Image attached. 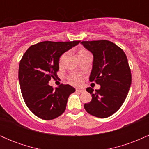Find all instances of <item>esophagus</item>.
<instances>
[{
	"mask_svg": "<svg viewBox=\"0 0 149 149\" xmlns=\"http://www.w3.org/2000/svg\"><path fill=\"white\" fill-rule=\"evenodd\" d=\"M76 91L78 92H83L85 91V90H84V89H79V88H78V89H76Z\"/></svg>",
	"mask_w": 149,
	"mask_h": 149,
	"instance_id": "34e87169",
	"label": "esophagus"
}]
</instances>
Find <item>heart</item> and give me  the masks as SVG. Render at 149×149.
I'll list each match as a JSON object with an SVG mask.
<instances>
[{
    "label": "heart",
    "instance_id": "obj_1",
    "mask_svg": "<svg viewBox=\"0 0 149 149\" xmlns=\"http://www.w3.org/2000/svg\"><path fill=\"white\" fill-rule=\"evenodd\" d=\"M87 52L86 50H84V49H81L78 52V54L79 53H82V52ZM68 79H69V82L73 85H79L82 82V79H81V76L78 74H76V73H73V74L70 75V76L68 77Z\"/></svg>",
    "mask_w": 149,
    "mask_h": 149
}]
</instances>
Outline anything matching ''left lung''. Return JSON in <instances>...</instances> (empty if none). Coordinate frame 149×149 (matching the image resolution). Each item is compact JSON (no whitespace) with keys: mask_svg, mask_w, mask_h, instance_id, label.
Masks as SVG:
<instances>
[{"mask_svg":"<svg viewBox=\"0 0 149 149\" xmlns=\"http://www.w3.org/2000/svg\"><path fill=\"white\" fill-rule=\"evenodd\" d=\"M93 54L90 81L101 86L100 90L88 88L92 95L84 108L90 115L105 118L117 111L127 97L132 82L131 71L124 51L109 40L82 41Z\"/></svg>","mask_w":149,"mask_h":149,"instance_id":"1","label":"left lung"}]
</instances>
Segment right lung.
Segmentation results:
<instances>
[{
    "label": "right lung",
    "mask_w": 149,
    "mask_h": 149,
    "mask_svg": "<svg viewBox=\"0 0 149 149\" xmlns=\"http://www.w3.org/2000/svg\"><path fill=\"white\" fill-rule=\"evenodd\" d=\"M80 42H40L31 46L22 57L18 74L22 97L31 111L40 118L52 120L64 112L69 95L76 90L64 84L54 90L48 83L58 78L61 54Z\"/></svg>",
    "instance_id": "add662e5"
}]
</instances>
